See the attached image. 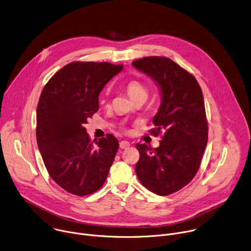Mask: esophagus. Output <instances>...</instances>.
<instances>
[{
  "mask_svg": "<svg viewBox=\"0 0 251 251\" xmlns=\"http://www.w3.org/2000/svg\"><path fill=\"white\" fill-rule=\"evenodd\" d=\"M129 146H130V143H129L128 141H126V140H123V141H121V142H120V147H121L122 149L128 148Z\"/></svg>",
  "mask_w": 251,
  "mask_h": 251,
  "instance_id": "obj_1",
  "label": "esophagus"
}]
</instances>
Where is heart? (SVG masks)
<instances>
[{
	"instance_id": "b5f03b06",
	"label": "heart",
	"mask_w": 251,
	"mask_h": 251,
	"mask_svg": "<svg viewBox=\"0 0 251 251\" xmlns=\"http://www.w3.org/2000/svg\"><path fill=\"white\" fill-rule=\"evenodd\" d=\"M126 90L128 96L133 100V101H136V100L141 98H147V92L145 88L138 81H135V80L129 81L126 86Z\"/></svg>"
}]
</instances>
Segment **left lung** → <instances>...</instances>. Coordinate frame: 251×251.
I'll return each mask as SVG.
<instances>
[{
  "mask_svg": "<svg viewBox=\"0 0 251 251\" xmlns=\"http://www.w3.org/2000/svg\"><path fill=\"white\" fill-rule=\"evenodd\" d=\"M132 66L160 88L161 103L151 132L163 133L154 149L136 143L139 160L135 172L148 190L170 195L192 181L205 151L208 124L203 93L193 75L167 57H144Z\"/></svg>",
  "mask_w": 251,
  "mask_h": 251,
  "instance_id": "1",
  "label": "left lung"
}]
</instances>
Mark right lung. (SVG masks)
I'll return each instance as SVG.
<instances>
[{
  "label": "right lung",
  "instance_id": "obj_1",
  "mask_svg": "<svg viewBox=\"0 0 251 251\" xmlns=\"http://www.w3.org/2000/svg\"><path fill=\"white\" fill-rule=\"evenodd\" d=\"M123 65L72 62L44 86L36 109V140L53 181L76 196L103 186L119 149L113 134L94 145L84 127L99 110V95Z\"/></svg>",
  "mask_w": 251,
  "mask_h": 251
}]
</instances>
